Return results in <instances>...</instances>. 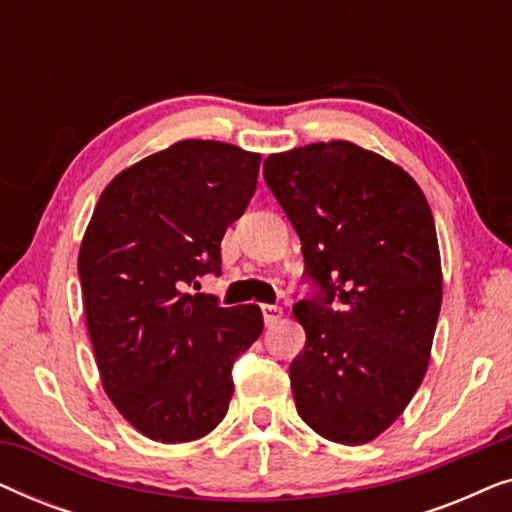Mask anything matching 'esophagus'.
Instances as JSON below:
<instances>
[{"label":"esophagus","instance_id":"obj_1","mask_svg":"<svg viewBox=\"0 0 512 512\" xmlns=\"http://www.w3.org/2000/svg\"><path fill=\"white\" fill-rule=\"evenodd\" d=\"M261 310H263V321H265V326H268V328H272L279 319H282V307L263 305Z\"/></svg>","mask_w":512,"mask_h":512}]
</instances>
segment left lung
Listing matches in <instances>:
<instances>
[{"mask_svg": "<svg viewBox=\"0 0 512 512\" xmlns=\"http://www.w3.org/2000/svg\"><path fill=\"white\" fill-rule=\"evenodd\" d=\"M263 174L319 284L293 307L307 335L289 368L296 410L321 438L370 443L429 368L443 303L431 207L403 167L345 139L270 153Z\"/></svg>", "mask_w": 512, "mask_h": 512, "instance_id": "8db88e82", "label": "left lung"}]
</instances>
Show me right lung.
Returning a JSON list of instances; mask_svg holds the SVG:
<instances>
[{"label":"right lung","instance_id":"right-lung-1","mask_svg":"<svg viewBox=\"0 0 512 512\" xmlns=\"http://www.w3.org/2000/svg\"><path fill=\"white\" fill-rule=\"evenodd\" d=\"M261 153L181 139L118 172L79 249L88 335L116 410L156 443L207 436L233 398V363L263 333L258 305L188 293L221 272V240L256 191Z\"/></svg>","mask_w":512,"mask_h":512}]
</instances>
